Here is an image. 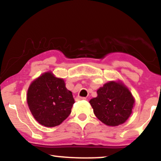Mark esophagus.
Returning <instances> with one entry per match:
<instances>
[{
  "mask_svg": "<svg viewBox=\"0 0 161 161\" xmlns=\"http://www.w3.org/2000/svg\"><path fill=\"white\" fill-rule=\"evenodd\" d=\"M82 100H86V97H77L76 101Z\"/></svg>",
  "mask_w": 161,
  "mask_h": 161,
  "instance_id": "obj_1",
  "label": "esophagus"
}]
</instances>
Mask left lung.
<instances>
[{"instance_id": "1", "label": "left lung", "mask_w": 161, "mask_h": 161, "mask_svg": "<svg viewBox=\"0 0 161 161\" xmlns=\"http://www.w3.org/2000/svg\"><path fill=\"white\" fill-rule=\"evenodd\" d=\"M97 92V97L89 103L98 119L108 126H117L129 118L135 101L124 85L112 81Z\"/></svg>"}]
</instances>
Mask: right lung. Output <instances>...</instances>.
<instances>
[{"label":"right lung","instance_id":"add662e5","mask_svg":"<svg viewBox=\"0 0 161 161\" xmlns=\"http://www.w3.org/2000/svg\"><path fill=\"white\" fill-rule=\"evenodd\" d=\"M27 102L35 119L42 125L52 127L69 116L75 100L63 79L46 72L31 84Z\"/></svg>","mask_w":161,"mask_h":161}]
</instances>
